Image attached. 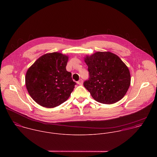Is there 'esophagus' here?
I'll list each match as a JSON object with an SVG mask.
<instances>
[{
  "instance_id": "1",
  "label": "esophagus",
  "mask_w": 157,
  "mask_h": 157,
  "mask_svg": "<svg viewBox=\"0 0 157 157\" xmlns=\"http://www.w3.org/2000/svg\"><path fill=\"white\" fill-rule=\"evenodd\" d=\"M77 84L79 85H83V80L82 79H80L77 82Z\"/></svg>"
}]
</instances>
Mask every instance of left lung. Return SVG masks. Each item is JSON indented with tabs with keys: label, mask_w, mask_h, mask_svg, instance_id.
<instances>
[{
	"label": "left lung",
	"mask_w": 157,
	"mask_h": 157,
	"mask_svg": "<svg viewBox=\"0 0 157 157\" xmlns=\"http://www.w3.org/2000/svg\"><path fill=\"white\" fill-rule=\"evenodd\" d=\"M89 78L83 83L92 98L103 104H113L126 94L131 84L130 72L118 56L110 52L86 56Z\"/></svg>",
	"instance_id": "obj_1"
}]
</instances>
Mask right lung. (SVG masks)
<instances>
[{
	"label": "right lung",
	"mask_w": 157,
	"mask_h": 157,
	"mask_svg": "<svg viewBox=\"0 0 157 157\" xmlns=\"http://www.w3.org/2000/svg\"><path fill=\"white\" fill-rule=\"evenodd\" d=\"M68 57L52 52L39 57L26 74L25 84L31 98L39 105L55 108L66 101L76 83L67 71Z\"/></svg>",
	"instance_id": "add662e5"
}]
</instances>
